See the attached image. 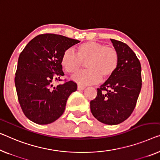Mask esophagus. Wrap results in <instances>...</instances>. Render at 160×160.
Here are the masks:
<instances>
[{"mask_svg":"<svg viewBox=\"0 0 160 160\" xmlns=\"http://www.w3.org/2000/svg\"><path fill=\"white\" fill-rule=\"evenodd\" d=\"M85 88V86H82V85H81L80 84L78 85V90H84Z\"/></svg>","mask_w":160,"mask_h":160,"instance_id":"34e87169","label":"esophagus"}]
</instances>
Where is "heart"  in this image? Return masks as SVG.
Here are the masks:
<instances>
[{
	"instance_id": "obj_1",
	"label": "heart",
	"mask_w": 160,
	"mask_h": 160,
	"mask_svg": "<svg viewBox=\"0 0 160 160\" xmlns=\"http://www.w3.org/2000/svg\"><path fill=\"white\" fill-rule=\"evenodd\" d=\"M85 63L87 70L78 72L72 79L80 84L90 85L106 79L115 72L118 64V54L110 47L95 42H87L80 45L77 53L66 49L61 57V65L68 73H74Z\"/></svg>"
}]
</instances>
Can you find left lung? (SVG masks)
I'll return each mask as SVG.
<instances>
[{"label": "left lung", "instance_id": "8db88e82", "mask_svg": "<svg viewBox=\"0 0 160 160\" xmlns=\"http://www.w3.org/2000/svg\"><path fill=\"white\" fill-rule=\"evenodd\" d=\"M118 54L117 68L97 88L90 111L100 122L116 125L127 119L134 109L142 88V68L133 50L122 42L111 39Z\"/></svg>", "mask_w": 160, "mask_h": 160}]
</instances>
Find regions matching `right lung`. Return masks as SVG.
<instances>
[{"label":"right lung","instance_id":"right-lung-1","mask_svg":"<svg viewBox=\"0 0 160 160\" xmlns=\"http://www.w3.org/2000/svg\"><path fill=\"white\" fill-rule=\"evenodd\" d=\"M79 40L54 34H40L28 43L18 57L15 85L24 115L37 124H49L62 115L77 84L68 81L53 87L65 75L61 57Z\"/></svg>","mask_w":160,"mask_h":160}]
</instances>
